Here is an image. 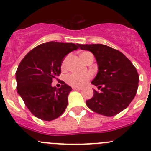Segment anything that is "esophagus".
<instances>
[{
    "label": "esophagus",
    "mask_w": 151,
    "mask_h": 151,
    "mask_svg": "<svg viewBox=\"0 0 151 151\" xmlns=\"http://www.w3.org/2000/svg\"><path fill=\"white\" fill-rule=\"evenodd\" d=\"M72 88H73V90H83V88H82V87H77V86H74V87H72Z\"/></svg>",
    "instance_id": "obj_1"
}]
</instances>
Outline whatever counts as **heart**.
I'll return each mask as SVG.
<instances>
[{
    "mask_svg": "<svg viewBox=\"0 0 151 151\" xmlns=\"http://www.w3.org/2000/svg\"><path fill=\"white\" fill-rule=\"evenodd\" d=\"M91 53L88 52H84L81 54V59L83 61H85L86 58ZM69 60V55L66 56L61 62V69L65 70L68 66V62ZM91 78V74L86 73V74H77V73H72L66 77V82L72 86H82L86 84Z\"/></svg>",
    "mask_w": 151,
    "mask_h": 151,
    "instance_id": "obj_1",
    "label": "heart"
}]
</instances>
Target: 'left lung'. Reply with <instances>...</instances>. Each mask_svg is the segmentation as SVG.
<instances>
[{"instance_id": "8db88e82", "label": "left lung", "mask_w": 151, "mask_h": 151, "mask_svg": "<svg viewBox=\"0 0 151 151\" xmlns=\"http://www.w3.org/2000/svg\"><path fill=\"white\" fill-rule=\"evenodd\" d=\"M78 46L93 54L99 68L91 82L99 90H93V96L86 101V106L105 116L117 115L129 106L136 95L139 75L135 67L124 54L105 45Z\"/></svg>"}]
</instances>
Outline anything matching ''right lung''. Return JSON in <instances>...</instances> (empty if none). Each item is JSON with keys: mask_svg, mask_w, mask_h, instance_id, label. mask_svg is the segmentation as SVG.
<instances>
[{"mask_svg": "<svg viewBox=\"0 0 151 151\" xmlns=\"http://www.w3.org/2000/svg\"><path fill=\"white\" fill-rule=\"evenodd\" d=\"M77 48L78 44L74 43H42L19 63L16 71L17 93L36 117L52 121L64 113L72 89L62 81L58 89L52 86V83L61 74L64 57Z\"/></svg>", "mask_w": 151, "mask_h": 151, "instance_id": "obj_1", "label": "right lung"}]
</instances>
